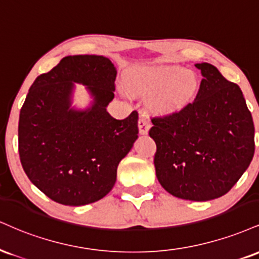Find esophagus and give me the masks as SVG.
<instances>
[{
  "instance_id": "esophagus-1",
  "label": "esophagus",
  "mask_w": 259,
  "mask_h": 259,
  "mask_svg": "<svg viewBox=\"0 0 259 259\" xmlns=\"http://www.w3.org/2000/svg\"><path fill=\"white\" fill-rule=\"evenodd\" d=\"M151 124H149L148 118L146 116H141L139 119V132L141 135H146L148 133Z\"/></svg>"
}]
</instances>
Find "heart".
I'll return each mask as SVG.
<instances>
[{
    "label": "heart",
    "mask_w": 259,
    "mask_h": 259,
    "mask_svg": "<svg viewBox=\"0 0 259 259\" xmlns=\"http://www.w3.org/2000/svg\"><path fill=\"white\" fill-rule=\"evenodd\" d=\"M126 83L134 94H154L152 104L161 116H172L185 110L199 89L197 74L176 65L134 68L127 74Z\"/></svg>",
    "instance_id": "1"
}]
</instances>
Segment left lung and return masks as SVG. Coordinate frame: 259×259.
Instances as JSON below:
<instances>
[{"label":"left lung","mask_w":259,"mask_h":259,"mask_svg":"<svg viewBox=\"0 0 259 259\" xmlns=\"http://www.w3.org/2000/svg\"><path fill=\"white\" fill-rule=\"evenodd\" d=\"M200 89L183 111L153 118L155 175L174 197L207 201L230 191L254 153V126L238 84L213 65L195 64Z\"/></svg>","instance_id":"8db88e82"}]
</instances>
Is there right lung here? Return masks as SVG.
Listing matches in <instances>:
<instances>
[{
  "mask_svg": "<svg viewBox=\"0 0 259 259\" xmlns=\"http://www.w3.org/2000/svg\"><path fill=\"white\" fill-rule=\"evenodd\" d=\"M117 70L102 55H70L37 77L20 110L19 155L31 182L52 200L68 206L92 204L117 181L119 161L138 140V112L114 119ZM91 96L73 105L75 84Z\"/></svg>",
  "mask_w": 259,
  "mask_h": 259,
  "instance_id": "obj_1",
  "label": "right lung"
}]
</instances>
